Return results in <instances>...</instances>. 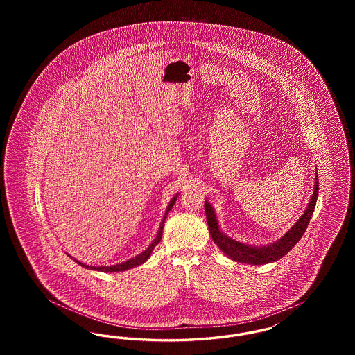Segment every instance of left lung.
Here are the masks:
<instances>
[{
	"label": "left lung",
	"mask_w": 355,
	"mask_h": 355,
	"mask_svg": "<svg viewBox=\"0 0 355 355\" xmlns=\"http://www.w3.org/2000/svg\"><path fill=\"white\" fill-rule=\"evenodd\" d=\"M318 189H320V186H318V175H317L313 196L310 198V202L307 205L304 214L301 216V218L294 223V226L287 232L285 236L268 246L246 245V243L238 242L236 239L229 238L226 234H223L220 230L217 216H216L211 205L207 201H205V213H206V220L209 225L210 236L220 250L236 262L249 263V265H263V263L278 261L284 255H286L297 245V242L301 239V236H304L306 227L311 220V216L315 209V203L318 198Z\"/></svg>",
	"instance_id": "8db88e82"
}]
</instances>
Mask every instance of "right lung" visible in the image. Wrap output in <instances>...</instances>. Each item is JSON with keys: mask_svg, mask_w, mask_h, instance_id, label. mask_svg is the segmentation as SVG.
I'll list each match as a JSON object with an SVG mask.
<instances>
[{"mask_svg": "<svg viewBox=\"0 0 355 355\" xmlns=\"http://www.w3.org/2000/svg\"><path fill=\"white\" fill-rule=\"evenodd\" d=\"M177 197H178V194H175V196L171 198L169 206H168V209H166L165 217H164V220H162V222H161V226H159V229H158V233H157V236H155V238L153 239L152 243L149 245V248H148L145 252H142V253L138 254V255H135V257H133L132 259H128L126 262L117 263V265H113V266H98V268H96V266H89V265H85V263H83V262H78L77 259H74V261H76L78 265H81V266L86 268V269H90V270L106 271V272L129 270V269H133V268H135V266H138V265H141V263L146 262V261H148V258H149V257H150V254H152L153 249L157 246V243H158V242L161 241V238H162V230H164V225H165L166 216L169 214L170 209L173 207V205H174L175 201H177Z\"/></svg>", "mask_w": 355, "mask_h": 355, "instance_id": "right-lung-1", "label": "right lung"}]
</instances>
